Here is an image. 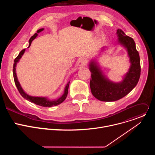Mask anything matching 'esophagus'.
<instances>
[{"label":"esophagus","instance_id":"esophagus-1","mask_svg":"<svg viewBox=\"0 0 155 155\" xmlns=\"http://www.w3.org/2000/svg\"><path fill=\"white\" fill-rule=\"evenodd\" d=\"M87 64V60L86 58H81L78 61V65L79 66H84Z\"/></svg>","mask_w":155,"mask_h":155}]
</instances>
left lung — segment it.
I'll return each instance as SVG.
<instances>
[{"label":"left lung","instance_id":"left-lung-1","mask_svg":"<svg viewBox=\"0 0 155 155\" xmlns=\"http://www.w3.org/2000/svg\"><path fill=\"white\" fill-rule=\"evenodd\" d=\"M117 34L118 41L127 50L131 65L123 81L115 83L102 75L96 62L93 61L90 63V70L92 73L90 80L91 93L97 99L101 101L112 102L123 98L137 85L140 76V56L136 50L134 40L120 29L117 30Z\"/></svg>","mask_w":155,"mask_h":155}]
</instances>
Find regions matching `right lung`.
Instances as JSON below:
<instances>
[{"label":"right lung","mask_w":155,"mask_h":155,"mask_svg":"<svg viewBox=\"0 0 155 155\" xmlns=\"http://www.w3.org/2000/svg\"><path fill=\"white\" fill-rule=\"evenodd\" d=\"M43 30V29H38L37 32L39 33L41 31H42ZM37 33H35L33 36H32L29 40V47L31 46V44L32 43V41H33L34 39L35 38V37L38 35ZM25 51V49L21 50V52L19 53L18 56L15 59L14 61V64H13V78H14V81H15V83L16 84V86L17 87V89L19 91V93H20V94L23 96L25 99H26V100L30 101L31 102H33L34 104H35L36 105L41 106V107H53V106H55V105H58L60 104H61L66 98L68 94V89H69V83L70 81H69L66 85L65 90H64V94L59 97L58 99L55 100V101H50L48 99H47L45 97H32L31 96L28 95L26 93H25V91H23V90L22 89V87L19 83V81H18V78L16 77V63L19 61V59L21 58L22 55L24 54Z\"/></svg>","instance_id":"1"}]
</instances>
